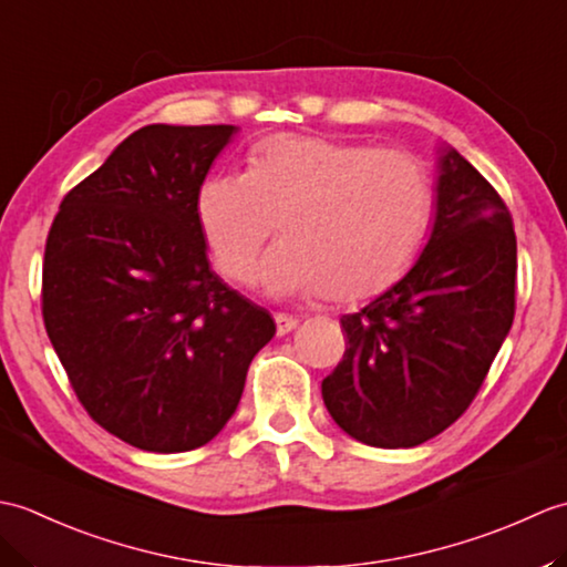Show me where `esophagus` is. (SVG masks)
<instances>
[{"mask_svg": "<svg viewBox=\"0 0 567 567\" xmlns=\"http://www.w3.org/2000/svg\"><path fill=\"white\" fill-rule=\"evenodd\" d=\"M297 319L287 317V315H275V327H277V336H287L290 331L297 329Z\"/></svg>", "mask_w": 567, "mask_h": 567, "instance_id": "1", "label": "esophagus"}]
</instances>
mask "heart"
Masks as SVG:
<instances>
[{
	"label": "heart",
	"mask_w": 567,
	"mask_h": 567,
	"mask_svg": "<svg viewBox=\"0 0 567 567\" xmlns=\"http://www.w3.org/2000/svg\"><path fill=\"white\" fill-rule=\"evenodd\" d=\"M204 244L228 280L246 282L265 240H282L260 268L272 297L375 295L406 272L433 212L424 163L400 148L282 134L258 143L248 173H216L197 189Z\"/></svg>",
	"instance_id": "heart-1"
}]
</instances>
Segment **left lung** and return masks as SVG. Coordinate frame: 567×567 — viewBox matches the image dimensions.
Segmentation results:
<instances>
[{
    "label": "left lung",
    "instance_id": "left-lung-1",
    "mask_svg": "<svg viewBox=\"0 0 567 567\" xmlns=\"http://www.w3.org/2000/svg\"><path fill=\"white\" fill-rule=\"evenodd\" d=\"M431 236L400 282L346 315L343 360L321 382L348 436L412 449L461 416L514 321L516 236L487 179L451 146L436 151Z\"/></svg>",
    "mask_w": 567,
    "mask_h": 567
}]
</instances>
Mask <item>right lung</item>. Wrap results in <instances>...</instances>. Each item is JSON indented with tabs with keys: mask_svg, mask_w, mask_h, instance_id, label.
<instances>
[{
	"mask_svg": "<svg viewBox=\"0 0 567 567\" xmlns=\"http://www.w3.org/2000/svg\"><path fill=\"white\" fill-rule=\"evenodd\" d=\"M236 131H134L68 192L45 240L48 339L87 414L141 451L209 443L275 336L268 311L209 268L195 212Z\"/></svg>",
	"mask_w": 567,
	"mask_h": 567,
	"instance_id": "1",
	"label": "right lung"
}]
</instances>
